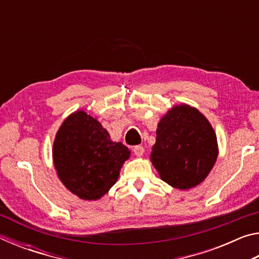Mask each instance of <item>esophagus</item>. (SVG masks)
Instances as JSON below:
<instances>
[{"mask_svg": "<svg viewBox=\"0 0 259 259\" xmlns=\"http://www.w3.org/2000/svg\"><path fill=\"white\" fill-rule=\"evenodd\" d=\"M134 153H135V155L142 156V155L144 154V147L140 146V145L135 146V147H134Z\"/></svg>", "mask_w": 259, "mask_h": 259, "instance_id": "34e87169", "label": "esophagus"}]
</instances>
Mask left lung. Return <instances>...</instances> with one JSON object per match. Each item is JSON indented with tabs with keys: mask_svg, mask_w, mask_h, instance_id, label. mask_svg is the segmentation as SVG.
<instances>
[{
	"mask_svg": "<svg viewBox=\"0 0 259 259\" xmlns=\"http://www.w3.org/2000/svg\"><path fill=\"white\" fill-rule=\"evenodd\" d=\"M150 157L162 181L181 191L190 190L202 183L216 163L217 136L198 108L175 105L157 123Z\"/></svg>",
	"mask_w": 259,
	"mask_h": 259,
	"instance_id": "8db88e82",
	"label": "left lung"
}]
</instances>
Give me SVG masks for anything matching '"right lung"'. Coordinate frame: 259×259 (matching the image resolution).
<instances>
[{
  "label": "right lung",
  "instance_id": "add662e5",
  "mask_svg": "<svg viewBox=\"0 0 259 259\" xmlns=\"http://www.w3.org/2000/svg\"><path fill=\"white\" fill-rule=\"evenodd\" d=\"M130 151L113 142L108 131L78 109L64 120L52 146V161L63 185L77 198L97 201L117 182Z\"/></svg>",
  "mask_w": 259,
  "mask_h": 259
}]
</instances>
